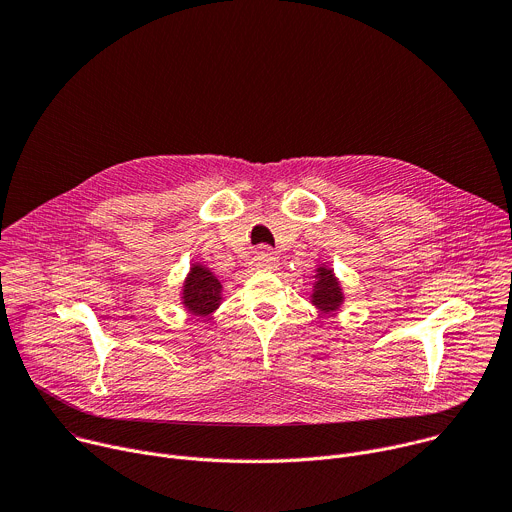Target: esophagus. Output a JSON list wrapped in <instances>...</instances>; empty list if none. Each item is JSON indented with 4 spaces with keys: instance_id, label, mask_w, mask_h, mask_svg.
<instances>
[{
    "instance_id": "1",
    "label": "esophagus",
    "mask_w": 512,
    "mask_h": 512,
    "mask_svg": "<svg viewBox=\"0 0 512 512\" xmlns=\"http://www.w3.org/2000/svg\"><path fill=\"white\" fill-rule=\"evenodd\" d=\"M251 265H253L255 269H273V267L277 265V255H275L269 247H261V249L255 253Z\"/></svg>"
}]
</instances>
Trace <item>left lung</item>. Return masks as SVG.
I'll return each mask as SVG.
<instances>
[{
  "mask_svg": "<svg viewBox=\"0 0 512 512\" xmlns=\"http://www.w3.org/2000/svg\"><path fill=\"white\" fill-rule=\"evenodd\" d=\"M314 304L322 310V312H332L340 306L342 294H340V285L336 281V277L332 275V271L328 269H320L318 273V283L314 285Z\"/></svg>",
  "mask_w": 512,
  "mask_h": 512,
  "instance_id": "left-lung-1",
  "label": "left lung"
}]
</instances>
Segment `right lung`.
Here are the masks:
<instances>
[{"mask_svg":"<svg viewBox=\"0 0 512 512\" xmlns=\"http://www.w3.org/2000/svg\"><path fill=\"white\" fill-rule=\"evenodd\" d=\"M218 302H221V283L206 267L194 265L184 285L186 308L196 316H206Z\"/></svg>","mask_w":512,"mask_h":512,"instance_id":"obj_1","label":"right lung"}]
</instances>
